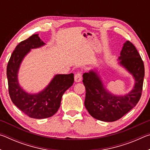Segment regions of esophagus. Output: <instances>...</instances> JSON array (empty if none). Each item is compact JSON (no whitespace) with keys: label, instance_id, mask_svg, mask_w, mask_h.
Wrapping results in <instances>:
<instances>
[{"label":"esophagus","instance_id":"34e87169","mask_svg":"<svg viewBox=\"0 0 150 150\" xmlns=\"http://www.w3.org/2000/svg\"><path fill=\"white\" fill-rule=\"evenodd\" d=\"M82 79V72L78 71L75 75V82H80Z\"/></svg>","mask_w":150,"mask_h":150}]
</instances>
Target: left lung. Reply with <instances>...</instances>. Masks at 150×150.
<instances>
[{"mask_svg": "<svg viewBox=\"0 0 150 150\" xmlns=\"http://www.w3.org/2000/svg\"><path fill=\"white\" fill-rule=\"evenodd\" d=\"M120 64L134 75L136 80L134 89L128 95L115 96L108 93L96 73L83 74L85 87V106L88 113L97 120L105 122L118 120L135 106L140 99L144 78V64L136 47L130 41L124 44L121 51Z\"/></svg>", "mask_w": 150, "mask_h": 150, "instance_id": "obj_1", "label": "left lung"}]
</instances>
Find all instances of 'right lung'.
<instances>
[{
    "label": "right lung",
    "mask_w": 150,
    "mask_h": 150,
    "mask_svg": "<svg viewBox=\"0 0 150 150\" xmlns=\"http://www.w3.org/2000/svg\"><path fill=\"white\" fill-rule=\"evenodd\" d=\"M44 44L38 34L20 42L13 51L6 67L8 93L15 106L30 118L42 119L54 115L59 109L62 95L74 82V75H57L44 91L37 95L25 93L20 87L17 73L22 59L30 49Z\"/></svg>",
    "instance_id": "obj_1"
}]
</instances>
